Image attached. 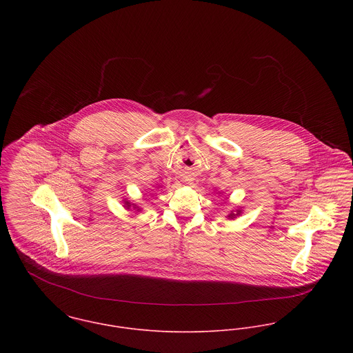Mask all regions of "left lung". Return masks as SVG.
I'll return each instance as SVG.
<instances>
[{
  "instance_id": "8db88e82",
  "label": "left lung",
  "mask_w": 353,
  "mask_h": 353,
  "mask_svg": "<svg viewBox=\"0 0 353 353\" xmlns=\"http://www.w3.org/2000/svg\"><path fill=\"white\" fill-rule=\"evenodd\" d=\"M230 216H231V217H232V213H231V214H230Z\"/></svg>"
}]
</instances>
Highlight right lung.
I'll use <instances>...</instances> for the list:
<instances>
[{"label": "right lung", "instance_id": "obj_1", "mask_svg": "<svg viewBox=\"0 0 353 353\" xmlns=\"http://www.w3.org/2000/svg\"><path fill=\"white\" fill-rule=\"evenodd\" d=\"M128 206H130V205H129V202H128Z\"/></svg>", "mask_w": 353, "mask_h": 353}]
</instances>
